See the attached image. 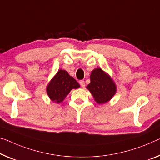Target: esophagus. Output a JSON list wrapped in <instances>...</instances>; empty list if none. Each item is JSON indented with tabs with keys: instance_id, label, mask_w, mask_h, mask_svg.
<instances>
[{
	"instance_id": "obj_1",
	"label": "esophagus",
	"mask_w": 160,
	"mask_h": 160,
	"mask_svg": "<svg viewBox=\"0 0 160 160\" xmlns=\"http://www.w3.org/2000/svg\"><path fill=\"white\" fill-rule=\"evenodd\" d=\"M79 83H80L81 87H82V88H83V87H85V82H84V81H83V80L80 81V82H79Z\"/></svg>"
}]
</instances>
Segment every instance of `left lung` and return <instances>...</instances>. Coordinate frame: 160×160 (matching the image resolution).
Here are the masks:
<instances>
[{
    "instance_id": "obj_1",
    "label": "left lung",
    "mask_w": 160,
    "mask_h": 160,
    "mask_svg": "<svg viewBox=\"0 0 160 160\" xmlns=\"http://www.w3.org/2000/svg\"><path fill=\"white\" fill-rule=\"evenodd\" d=\"M90 80L91 83L87 88L98 104L109 102L116 93L115 83L102 68H97L92 71Z\"/></svg>"
}]
</instances>
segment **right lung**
<instances>
[{"mask_svg":"<svg viewBox=\"0 0 160 160\" xmlns=\"http://www.w3.org/2000/svg\"><path fill=\"white\" fill-rule=\"evenodd\" d=\"M79 87L77 81L65 70L60 69L48 83L46 91L51 101L60 103L65 99L71 90Z\"/></svg>","mask_w":160,"mask_h":160,"instance_id":"right-lung-1","label":"right lung"}]
</instances>
